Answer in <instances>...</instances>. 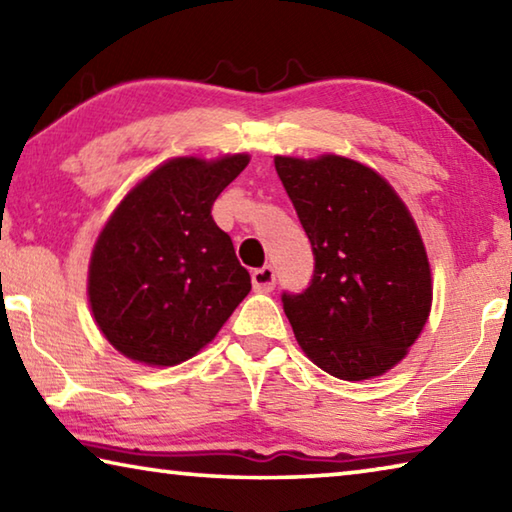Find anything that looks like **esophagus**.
Returning a JSON list of instances; mask_svg holds the SVG:
<instances>
[{"label": "esophagus", "instance_id": "1", "mask_svg": "<svg viewBox=\"0 0 512 512\" xmlns=\"http://www.w3.org/2000/svg\"><path fill=\"white\" fill-rule=\"evenodd\" d=\"M275 287V271L271 266H264V268H257L253 271V289L259 293H268L273 291Z\"/></svg>", "mask_w": 512, "mask_h": 512}]
</instances>
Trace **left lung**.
<instances>
[{"label": "left lung", "mask_w": 512, "mask_h": 512, "mask_svg": "<svg viewBox=\"0 0 512 512\" xmlns=\"http://www.w3.org/2000/svg\"><path fill=\"white\" fill-rule=\"evenodd\" d=\"M314 248V280L284 293L302 352L345 381L395 368L427 325L433 282L418 223L393 185L363 162L275 155Z\"/></svg>", "instance_id": "8db88e82"}]
</instances>
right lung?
<instances>
[{
    "label": "right lung",
    "mask_w": 512,
    "mask_h": 512,
    "mask_svg": "<svg viewBox=\"0 0 512 512\" xmlns=\"http://www.w3.org/2000/svg\"><path fill=\"white\" fill-rule=\"evenodd\" d=\"M248 153L183 155L135 183L103 223L88 266V302L119 354L178 366L214 341L250 291L212 205L248 167Z\"/></svg>",
    "instance_id": "right-lung-1"
}]
</instances>
